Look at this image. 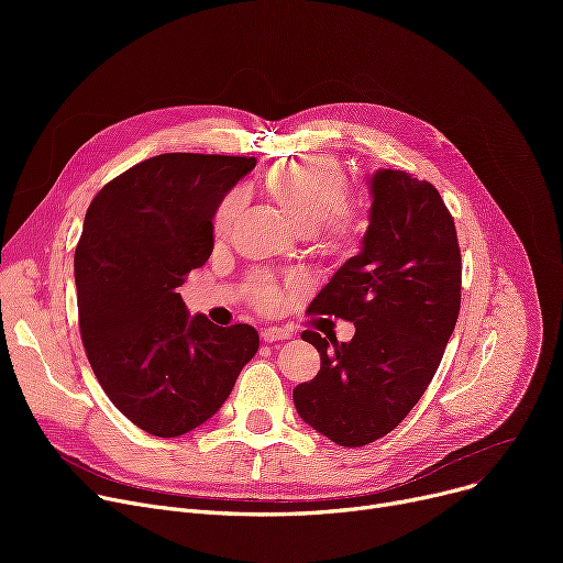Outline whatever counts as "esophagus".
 Listing matches in <instances>:
<instances>
[{
    "label": "esophagus",
    "instance_id": "34e87169",
    "mask_svg": "<svg viewBox=\"0 0 563 563\" xmlns=\"http://www.w3.org/2000/svg\"><path fill=\"white\" fill-rule=\"evenodd\" d=\"M289 338H291V333L287 329H278V327H269V329L262 331V342H266V344L289 340Z\"/></svg>",
    "mask_w": 563,
    "mask_h": 563
}]
</instances>
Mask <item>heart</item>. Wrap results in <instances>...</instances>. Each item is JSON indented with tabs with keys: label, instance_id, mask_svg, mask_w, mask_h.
<instances>
[{
	"label": "heart",
	"instance_id": "obj_1",
	"mask_svg": "<svg viewBox=\"0 0 563 563\" xmlns=\"http://www.w3.org/2000/svg\"><path fill=\"white\" fill-rule=\"evenodd\" d=\"M266 191L276 200L283 214L301 232H317L319 244L329 255L344 257L356 249L363 219L344 207L349 198V180L338 159L310 155L274 166L266 173ZM242 191H230L217 207L212 230L225 236L242 210ZM255 299L264 310H274L283 301L278 285L257 278Z\"/></svg>",
	"mask_w": 563,
	"mask_h": 563
}]
</instances>
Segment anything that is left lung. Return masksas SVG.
<instances>
[{"mask_svg": "<svg viewBox=\"0 0 563 563\" xmlns=\"http://www.w3.org/2000/svg\"><path fill=\"white\" fill-rule=\"evenodd\" d=\"M369 225L308 308L353 321L351 342L303 331L321 356L312 380L294 388L306 424L363 448L390 433L420 401L442 361L461 310V251L435 187L406 170L378 168L369 180Z\"/></svg>", "mask_w": 563, "mask_h": 563, "instance_id": "8db88e82", "label": "left lung"}]
</instances>
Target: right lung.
I'll return each mask as SVG.
<instances>
[{"instance_id":"obj_1","label":"right lung","mask_w":563,"mask_h":563,"mask_svg":"<svg viewBox=\"0 0 563 563\" xmlns=\"http://www.w3.org/2000/svg\"><path fill=\"white\" fill-rule=\"evenodd\" d=\"M255 157L166 153L88 205L75 249L79 331L102 390L139 429L175 438L210 420L255 356L249 323L189 314L180 287L212 255V217Z\"/></svg>"}]
</instances>
